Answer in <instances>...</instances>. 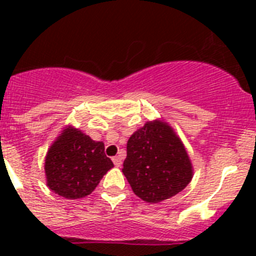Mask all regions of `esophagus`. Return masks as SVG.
<instances>
[{"mask_svg":"<svg viewBox=\"0 0 256 256\" xmlns=\"http://www.w3.org/2000/svg\"><path fill=\"white\" fill-rule=\"evenodd\" d=\"M122 162H123V158H122L120 155L114 156V158H112V162H114L115 166H120V165H122Z\"/></svg>","mask_w":256,"mask_h":256,"instance_id":"1","label":"esophagus"}]
</instances>
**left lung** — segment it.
I'll list each match as a JSON object with an SVG mask.
<instances>
[{
	"instance_id": "1",
	"label": "left lung",
	"mask_w": 256,
	"mask_h": 256,
	"mask_svg": "<svg viewBox=\"0 0 256 256\" xmlns=\"http://www.w3.org/2000/svg\"><path fill=\"white\" fill-rule=\"evenodd\" d=\"M122 170L136 195L152 204L177 195L192 178L183 144L159 120L148 122L130 136Z\"/></svg>"
}]
</instances>
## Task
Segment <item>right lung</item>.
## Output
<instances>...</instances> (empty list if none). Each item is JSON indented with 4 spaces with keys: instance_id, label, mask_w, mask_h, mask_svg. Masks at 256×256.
Instances as JSON below:
<instances>
[{
    "instance_id": "obj_1",
    "label": "right lung",
    "mask_w": 256,
    "mask_h": 256,
    "mask_svg": "<svg viewBox=\"0 0 256 256\" xmlns=\"http://www.w3.org/2000/svg\"><path fill=\"white\" fill-rule=\"evenodd\" d=\"M112 166L102 142L94 141L78 130L66 128L47 152V186L65 198H84Z\"/></svg>"
}]
</instances>
